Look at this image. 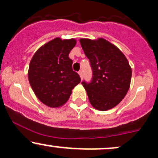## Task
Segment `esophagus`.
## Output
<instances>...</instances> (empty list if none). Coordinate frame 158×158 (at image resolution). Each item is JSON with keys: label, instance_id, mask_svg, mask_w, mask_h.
Segmentation results:
<instances>
[{"label": "esophagus", "instance_id": "obj_1", "mask_svg": "<svg viewBox=\"0 0 158 158\" xmlns=\"http://www.w3.org/2000/svg\"><path fill=\"white\" fill-rule=\"evenodd\" d=\"M79 76H80V78H81V79H82V78H83V75H82V72L81 71H79Z\"/></svg>", "mask_w": 158, "mask_h": 158}]
</instances>
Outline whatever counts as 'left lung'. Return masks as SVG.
Returning a JSON list of instances; mask_svg holds the SVG:
<instances>
[{"mask_svg": "<svg viewBox=\"0 0 158 158\" xmlns=\"http://www.w3.org/2000/svg\"><path fill=\"white\" fill-rule=\"evenodd\" d=\"M92 69L90 82H81L90 104L99 110L113 108L122 101L130 87L131 68L115 45L104 39L79 40Z\"/></svg>", "mask_w": 158, "mask_h": 158, "instance_id": "obj_1", "label": "left lung"}]
</instances>
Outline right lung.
Wrapping results in <instances>:
<instances>
[{
	"label": "right lung",
	"instance_id": "obj_1",
	"mask_svg": "<svg viewBox=\"0 0 158 158\" xmlns=\"http://www.w3.org/2000/svg\"><path fill=\"white\" fill-rule=\"evenodd\" d=\"M75 39L56 38L41 47L30 63L28 79L38 99L51 108L64 104L81 79L72 68L69 58Z\"/></svg>",
	"mask_w": 158,
	"mask_h": 158
}]
</instances>
